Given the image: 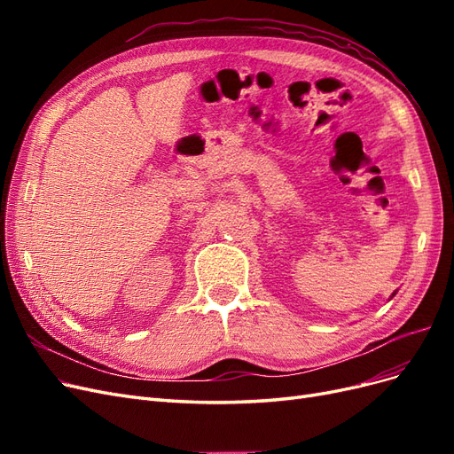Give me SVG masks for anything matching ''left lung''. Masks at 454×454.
<instances>
[{
    "label": "left lung",
    "mask_w": 454,
    "mask_h": 454,
    "mask_svg": "<svg viewBox=\"0 0 454 454\" xmlns=\"http://www.w3.org/2000/svg\"><path fill=\"white\" fill-rule=\"evenodd\" d=\"M394 295H395V292H394V294H392V297H394Z\"/></svg>",
    "instance_id": "left-lung-1"
}]
</instances>
